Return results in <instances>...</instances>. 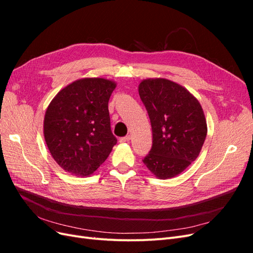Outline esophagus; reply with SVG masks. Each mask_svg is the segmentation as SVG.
Returning a JSON list of instances; mask_svg holds the SVG:
<instances>
[{"instance_id":"1","label":"esophagus","mask_w":253,"mask_h":253,"mask_svg":"<svg viewBox=\"0 0 253 253\" xmlns=\"http://www.w3.org/2000/svg\"><path fill=\"white\" fill-rule=\"evenodd\" d=\"M129 139H131V137H129V136L122 137V138H120V139H119V142H121V143H125V142L129 141Z\"/></svg>"}]
</instances>
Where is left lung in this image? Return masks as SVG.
I'll use <instances>...</instances> for the list:
<instances>
[{
  "label": "left lung",
  "mask_w": 253,
  "mask_h": 253,
  "mask_svg": "<svg viewBox=\"0 0 253 253\" xmlns=\"http://www.w3.org/2000/svg\"><path fill=\"white\" fill-rule=\"evenodd\" d=\"M151 120L153 144L143 164L155 177L179 175L197 158L207 136V121L200 101L180 84L149 78L138 85Z\"/></svg>",
  "instance_id": "left-lung-1"
}]
</instances>
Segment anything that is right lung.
<instances>
[{
    "label": "right lung",
    "instance_id": "obj_1",
    "mask_svg": "<svg viewBox=\"0 0 253 253\" xmlns=\"http://www.w3.org/2000/svg\"><path fill=\"white\" fill-rule=\"evenodd\" d=\"M116 86L110 79L82 78L61 89L47 106L44 139L65 172L78 177L94 174L117 143L109 113Z\"/></svg>",
    "mask_w": 253,
    "mask_h": 253
}]
</instances>
